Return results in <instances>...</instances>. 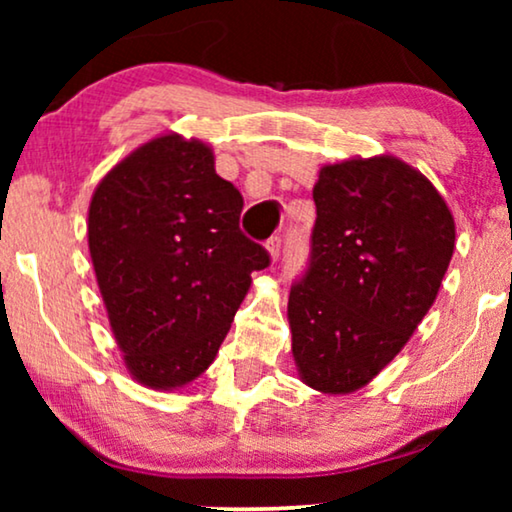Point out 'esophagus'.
<instances>
[{
	"label": "esophagus",
	"mask_w": 512,
	"mask_h": 512,
	"mask_svg": "<svg viewBox=\"0 0 512 512\" xmlns=\"http://www.w3.org/2000/svg\"><path fill=\"white\" fill-rule=\"evenodd\" d=\"M265 247H268L270 256H272V261H277V258L282 256V237H279V235H272L270 240L265 242Z\"/></svg>",
	"instance_id": "esophagus-1"
}]
</instances>
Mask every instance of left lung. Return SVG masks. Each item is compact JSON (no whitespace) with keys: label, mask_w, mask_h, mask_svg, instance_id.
<instances>
[{"label":"left lung","mask_w":512,"mask_h":512,"mask_svg":"<svg viewBox=\"0 0 512 512\" xmlns=\"http://www.w3.org/2000/svg\"><path fill=\"white\" fill-rule=\"evenodd\" d=\"M307 268L289 293L293 359L326 394L368 384L438 296L454 219L431 181L398 158L326 165L312 191Z\"/></svg>","instance_id":"1"}]
</instances>
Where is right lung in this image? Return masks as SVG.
<instances>
[{
    "mask_svg": "<svg viewBox=\"0 0 512 512\" xmlns=\"http://www.w3.org/2000/svg\"><path fill=\"white\" fill-rule=\"evenodd\" d=\"M242 193L202 142L165 135L100 181L88 247L111 331L139 382L172 389L214 361L251 272L270 265L240 228Z\"/></svg>",
    "mask_w": 512,
    "mask_h": 512,
    "instance_id": "1",
    "label": "right lung"
}]
</instances>
